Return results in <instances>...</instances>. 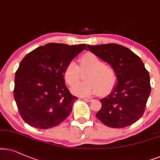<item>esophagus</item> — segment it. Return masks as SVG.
Returning <instances> with one entry per match:
<instances>
[{"instance_id":"esophagus-1","label":"esophagus","mask_w":160,"mask_h":160,"mask_svg":"<svg viewBox=\"0 0 160 160\" xmlns=\"http://www.w3.org/2000/svg\"><path fill=\"white\" fill-rule=\"evenodd\" d=\"M83 99L86 100V101H88V102H91L93 100L92 98H91V97H83Z\"/></svg>"}]
</instances>
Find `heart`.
Wrapping results in <instances>:
<instances>
[{"label":"heart","mask_w":160,"mask_h":160,"mask_svg":"<svg viewBox=\"0 0 160 160\" xmlns=\"http://www.w3.org/2000/svg\"><path fill=\"white\" fill-rule=\"evenodd\" d=\"M87 71L84 75L86 82L76 84L81 76V72ZM66 82L72 88V92L78 96H88L99 92L105 94L111 90L116 83V75L110 66L103 62L92 53H87L80 59V67L74 61H70L63 72Z\"/></svg>","instance_id":"1"}]
</instances>
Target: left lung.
<instances>
[{
  "instance_id": "left-lung-1",
  "label": "left lung",
  "mask_w": 160,
  "mask_h": 160,
  "mask_svg": "<svg viewBox=\"0 0 160 160\" xmlns=\"http://www.w3.org/2000/svg\"><path fill=\"white\" fill-rule=\"evenodd\" d=\"M88 50L111 66L117 84L108 97L100 99L96 116L106 126L123 128L135 123L144 113L151 93L150 77L139 57L117 44H88Z\"/></svg>"
}]
</instances>
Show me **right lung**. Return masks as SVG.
Returning a JSON list of instances; mask_svg holds the SVG:
<instances>
[{
  "instance_id": "obj_1",
  "label": "right lung",
  "mask_w": 160,
  "mask_h": 160,
  "mask_svg": "<svg viewBox=\"0 0 160 160\" xmlns=\"http://www.w3.org/2000/svg\"><path fill=\"white\" fill-rule=\"evenodd\" d=\"M86 48V44L49 43L24 57L15 74L14 97L28 124L38 129L52 128L69 116L78 97L66 86L63 72Z\"/></svg>"
}]
</instances>
